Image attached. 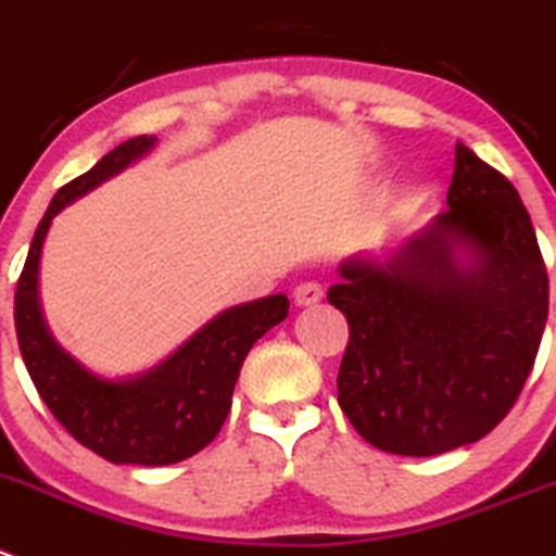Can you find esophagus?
<instances>
[{"label":"esophagus","instance_id":"1","mask_svg":"<svg viewBox=\"0 0 556 556\" xmlns=\"http://www.w3.org/2000/svg\"><path fill=\"white\" fill-rule=\"evenodd\" d=\"M321 294H325V289H321L319 281H303L294 287L292 298L298 305H316L321 300Z\"/></svg>","mask_w":556,"mask_h":556}]
</instances>
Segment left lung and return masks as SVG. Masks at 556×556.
<instances>
[{
	"instance_id": "8db88e82",
	"label": "left lung",
	"mask_w": 556,
	"mask_h": 556,
	"mask_svg": "<svg viewBox=\"0 0 556 556\" xmlns=\"http://www.w3.org/2000/svg\"><path fill=\"white\" fill-rule=\"evenodd\" d=\"M338 273V404L363 440L440 456L500 426L535 366L548 275L519 190L496 168L458 144L445 213L388 262L349 258Z\"/></svg>"
}]
</instances>
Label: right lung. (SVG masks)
Returning <instances> with one entry per match:
<instances>
[{"mask_svg": "<svg viewBox=\"0 0 556 556\" xmlns=\"http://www.w3.org/2000/svg\"><path fill=\"white\" fill-rule=\"evenodd\" d=\"M155 136H136L100 157L87 174L56 190L37 224L15 287V336L37 393L73 440L111 464L166 467L218 437L231 409L237 377L253 343L287 319V294L253 300L215 316L172 357L134 379L87 371L49 332L37 298V267L49 226L65 204L144 157Z\"/></svg>", "mask_w": 556, "mask_h": 556, "instance_id": "right-lung-1", "label": "right lung"}]
</instances>
